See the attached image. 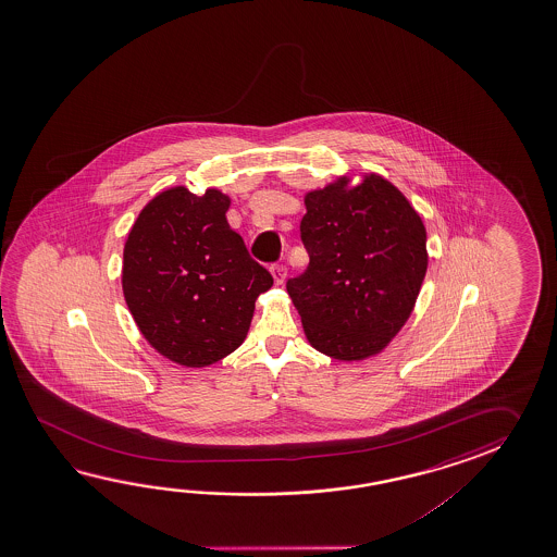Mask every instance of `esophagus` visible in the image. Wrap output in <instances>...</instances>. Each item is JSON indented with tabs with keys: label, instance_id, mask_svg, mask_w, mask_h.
I'll return each instance as SVG.
<instances>
[{
	"label": "esophagus",
	"instance_id": "1",
	"mask_svg": "<svg viewBox=\"0 0 557 557\" xmlns=\"http://www.w3.org/2000/svg\"><path fill=\"white\" fill-rule=\"evenodd\" d=\"M271 273H273L274 283L283 284L284 278H286V267L284 264H273Z\"/></svg>",
	"mask_w": 557,
	"mask_h": 557
}]
</instances>
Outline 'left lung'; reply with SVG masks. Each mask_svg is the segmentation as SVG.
I'll list each match as a JSON object with an SVG mask.
<instances>
[{
  "instance_id": "obj_1",
  "label": "left lung",
  "mask_w": 557,
  "mask_h": 557,
  "mask_svg": "<svg viewBox=\"0 0 557 557\" xmlns=\"http://www.w3.org/2000/svg\"><path fill=\"white\" fill-rule=\"evenodd\" d=\"M308 269L286 283L307 341L343 362L376 356L403 331L428 269L426 226L391 181L343 175L305 195Z\"/></svg>"
}]
</instances>
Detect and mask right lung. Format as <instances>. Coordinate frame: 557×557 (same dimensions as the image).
I'll list each match as a JSON object with an SVG mask.
<instances>
[{
	"instance_id": "obj_1",
	"label": "right lung",
	"mask_w": 557,
	"mask_h": 557,
	"mask_svg": "<svg viewBox=\"0 0 557 557\" xmlns=\"http://www.w3.org/2000/svg\"><path fill=\"white\" fill-rule=\"evenodd\" d=\"M231 197L183 185L143 207L123 249V296L145 341L178 367H211L245 343L273 276L226 221Z\"/></svg>"
}]
</instances>
